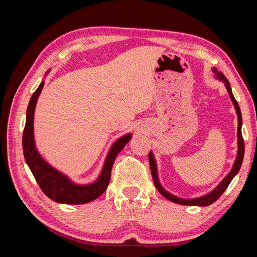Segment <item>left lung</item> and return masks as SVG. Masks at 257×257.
Segmentation results:
<instances>
[{
	"instance_id": "obj_1",
	"label": "left lung",
	"mask_w": 257,
	"mask_h": 257,
	"mask_svg": "<svg viewBox=\"0 0 257 257\" xmlns=\"http://www.w3.org/2000/svg\"><path fill=\"white\" fill-rule=\"evenodd\" d=\"M213 72L215 73L217 78H219L220 80H222L223 83L225 84V87H226V89H227L228 95H230L231 100L234 103V107H235V109H236V113H237V118H238V127H237V145H238V149H237L236 159H235V161H234V165H233V168H232V170L230 171V173H228L227 176L224 179H223V181L219 185H217V187L214 190L211 191L210 193H207L206 195H203V196H200V198H195V199H181V198H178V196L173 195L171 193H169L168 191H166L165 189L162 188V185L159 182V179H158L156 160H155V158H154V155H152V152L150 151L149 152V162H150V169H151L152 179H154V183L156 185V188L163 196H165V198H167L168 200L174 202V203H179V204H182V205H198V206H206V205L212 204L213 202H215L223 194V192H224V191L226 190V188L228 187V184L231 183L233 178L236 176L237 172L239 171V169H241V166H242L245 147H244V140H243V137H242V114H241V109H239L238 103L235 100V98H234V96H233V92H232V89H231L230 83H228V80L226 79L225 76L223 75L222 73L217 72L216 68H213Z\"/></svg>"
}]
</instances>
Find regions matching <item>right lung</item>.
<instances>
[{"instance_id": "add662e5", "label": "right lung", "mask_w": 257, "mask_h": 257, "mask_svg": "<svg viewBox=\"0 0 257 257\" xmlns=\"http://www.w3.org/2000/svg\"><path fill=\"white\" fill-rule=\"evenodd\" d=\"M43 86H44V81H42L34 94L32 95L29 106H27L26 122L23 132V139H22L25 161L27 166L30 167L36 182L48 198L64 204L88 203V202L97 199L106 191L109 181H110L113 162L119 152L132 139V135L127 134L122 136L111 146L105 163H103L100 176L98 177L95 182L86 185H79L72 182L65 174L48 165L38 154L35 147L33 122H34V111L37 98L41 94Z\"/></svg>"}]
</instances>
